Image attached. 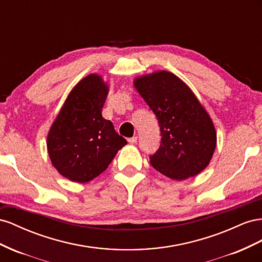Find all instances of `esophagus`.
I'll use <instances>...</instances> for the list:
<instances>
[{
  "label": "esophagus",
  "instance_id": "1",
  "mask_svg": "<svg viewBox=\"0 0 262 262\" xmlns=\"http://www.w3.org/2000/svg\"><path fill=\"white\" fill-rule=\"evenodd\" d=\"M128 143H129V144H136V143H137V137L134 136V137H132V138H128Z\"/></svg>",
  "mask_w": 262,
  "mask_h": 262
}]
</instances>
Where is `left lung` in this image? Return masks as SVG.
<instances>
[{"mask_svg":"<svg viewBox=\"0 0 262 262\" xmlns=\"http://www.w3.org/2000/svg\"><path fill=\"white\" fill-rule=\"evenodd\" d=\"M134 86L160 126L161 143L150 156L151 166L177 181L202 172L215 151L216 130L192 90L166 70L136 78Z\"/></svg>","mask_w":262,"mask_h":262,"instance_id":"obj_1","label":"left lung"}]
</instances>
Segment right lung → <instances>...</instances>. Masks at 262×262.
I'll return each mask as SVG.
<instances>
[{
    "mask_svg": "<svg viewBox=\"0 0 262 262\" xmlns=\"http://www.w3.org/2000/svg\"><path fill=\"white\" fill-rule=\"evenodd\" d=\"M108 85L96 73L71 90L47 136L50 161L72 182L85 183L105 171L127 141L102 116Z\"/></svg>",
    "mask_w": 262,
    "mask_h": 262,
    "instance_id": "1",
    "label": "right lung"
}]
</instances>
